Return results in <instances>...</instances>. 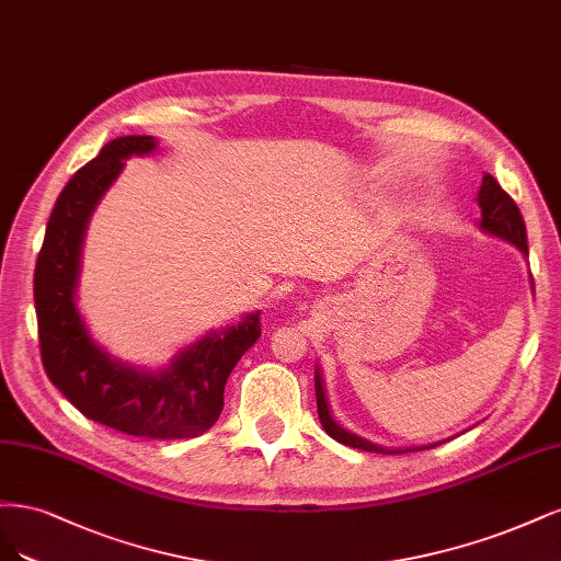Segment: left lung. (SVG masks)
<instances>
[{
  "label": "left lung",
  "mask_w": 561,
  "mask_h": 561,
  "mask_svg": "<svg viewBox=\"0 0 561 561\" xmlns=\"http://www.w3.org/2000/svg\"><path fill=\"white\" fill-rule=\"evenodd\" d=\"M478 205H480V228L484 232H492L501 240H508L511 244H515L522 254H529V247H527V226H524L522 219V211L515 205L513 197L505 193L496 179L492 174H484L482 176V186L478 191ZM534 286V279H531ZM314 391H317V412H319V422L323 426V431L329 433V436L342 445L347 447H356V449H364V451H382V455H399V451H414V449H428V447H436L438 443L426 445V447H412V449H387V447H379L373 445L364 438L354 436V433L342 428L333 417H331V410H329V401H327V391H323V379L319 368L314 370Z\"/></svg>",
  "instance_id": "8db88e82"
}]
</instances>
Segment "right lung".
I'll return each instance as SVG.
<instances>
[{
    "label": "right lung",
    "instance_id": "right-lung-1",
    "mask_svg": "<svg viewBox=\"0 0 561 561\" xmlns=\"http://www.w3.org/2000/svg\"><path fill=\"white\" fill-rule=\"evenodd\" d=\"M156 147L149 135L112 139L69 179L50 211L34 267V307L46 375L71 405L128 436L176 440L203 436L219 420L228 375L261 337V312L193 342L158 373L121 364L90 337L77 307L88 221L123 172V160Z\"/></svg>",
    "mask_w": 561,
    "mask_h": 561
}]
</instances>
